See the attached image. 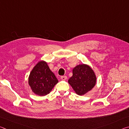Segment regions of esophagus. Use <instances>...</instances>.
<instances>
[{
  "instance_id": "1",
  "label": "esophagus",
  "mask_w": 129,
  "mask_h": 129,
  "mask_svg": "<svg viewBox=\"0 0 129 129\" xmlns=\"http://www.w3.org/2000/svg\"><path fill=\"white\" fill-rule=\"evenodd\" d=\"M61 79L62 80H66L67 79V77L66 76H63L61 77Z\"/></svg>"
}]
</instances>
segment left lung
<instances>
[{
    "label": "left lung",
    "instance_id": "8db88e82",
    "mask_svg": "<svg viewBox=\"0 0 129 129\" xmlns=\"http://www.w3.org/2000/svg\"><path fill=\"white\" fill-rule=\"evenodd\" d=\"M72 72L73 76L68 80V83L77 94H85L95 85L97 77L89 65H78L74 68Z\"/></svg>",
    "mask_w": 129,
    "mask_h": 129
}]
</instances>
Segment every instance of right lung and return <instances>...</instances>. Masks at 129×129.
Instances as JSON below:
<instances>
[{"label":"right lung","instance_id":"obj_1","mask_svg":"<svg viewBox=\"0 0 129 129\" xmlns=\"http://www.w3.org/2000/svg\"><path fill=\"white\" fill-rule=\"evenodd\" d=\"M58 82L47 62L43 60L37 63L28 77V84L32 91L39 96H45L50 93Z\"/></svg>","mask_w":129,"mask_h":129}]
</instances>
